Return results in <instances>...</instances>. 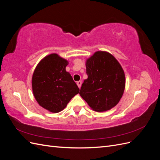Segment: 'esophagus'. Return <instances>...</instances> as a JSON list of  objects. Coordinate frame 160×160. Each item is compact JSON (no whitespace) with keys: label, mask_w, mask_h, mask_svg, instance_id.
Returning a JSON list of instances; mask_svg holds the SVG:
<instances>
[{"label":"esophagus","mask_w":160,"mask_h":160,"mask_svg":"<svg viewBox=\"0 0 160 160\" xmlns=\"http://www.w3.org/2000/svg\"><path fill=\"white\" fill-rule=\"evenodd\" d=\"M81 84H82V81H79L77 82V86L79 87V88H81Z\"/></svg>","instance_id":"34e87169"}]
</instances>
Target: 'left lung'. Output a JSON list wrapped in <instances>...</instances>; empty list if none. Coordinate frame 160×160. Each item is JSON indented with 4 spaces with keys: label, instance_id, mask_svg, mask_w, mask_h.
Wrapping results in <instances>:
<instances>
[{
    "label": "left lung",
    "instance_id": "1",
    "mask_svg": "<svg viewBox=\"0 0 160 160\" xmlns=\"http://www.w3.org/2000/svg\"><path fill=\"white\" fill-rule=\"evenodd\" d=\"M88 77L79 94L96 111H105L117 105L123 94L125 77L115 58L106 51H97L85 62Z\"/></svg>",
    "mask_w": 160,
    "mask_h": 160
}]
</instances>
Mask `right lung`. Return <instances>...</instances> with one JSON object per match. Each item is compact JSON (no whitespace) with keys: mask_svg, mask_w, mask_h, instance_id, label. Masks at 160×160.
I'll return each mask as SVG.
<instances>
[{"mask_svg":"<svg viewBox=\"0 0 160 160\" xmlns=\"http://www.w3.org/2000/svg\"><path fill=\"white\" fill-rule=\"evenodd\" d=\"M69 62L56 53L38 62L32 77L34 97L42 108L52 113L64 109L79 89L66 67Z\"/></svg>","mask_w":160,"mask_h":160,"instance_id":"obj_1","label":"right lung"}]
</instances>
